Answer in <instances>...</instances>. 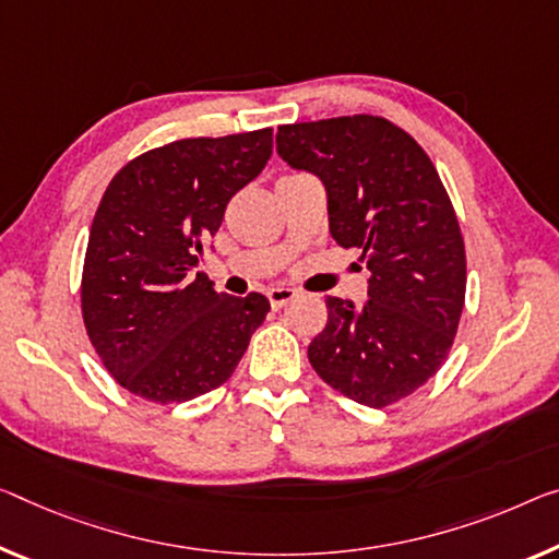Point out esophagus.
<instances>
[{"label":"esophagus","mask_w":559,"mask_h":559,"mask_svg":"<svg viewBox=\"0 0 559 559\" xmlns=\"http://www.w3.org/2000/svg\"><path fill=\"white\" fill-rule=\"evenodd\" d=\"M267 297H270V305L274 309H280V307H285L289 299L297 297V289H292V287H272L267 292Z\"/></svg>","instance_id":"obj_1"}]
</instances>
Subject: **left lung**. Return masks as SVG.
Masks as SVG:
<instances>
[{
	"mask_svg": "<svg viewBox=\"0 0 559 559\" xmlns=\"http://www.w3.org/2000/svg\"><path fill=\"white\" fill-rule=\"evenodd\" d=\"M277 154L322 179L332 239L362 250L369 270L365 305L328 297L309 362L359 405H392L435 377L465 307V242L442 179L405 130L372 115L282 124Z\"/></svg>",
	"mask_w": 559,
	"mask_h": 559,
	"instance_id": "obj_1",
	"label": "left lung"
}]
</instances>
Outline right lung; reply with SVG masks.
<instances>
[{"instance_id":"add662e5","label":"right lung","mask_w":559,"mask_h":559,"mask_svg":"<svg viewBox=\"0 0 559 559\" xmlns=\"http://www.w3.org/2000/svg\"><path fill=\"white\" fill-rule=\"evenodd\" d=\"M270 154L272 130L194 136L140 154L109 182L90 229L82 317L136 397L169 405L225 384L267 317L260 292L231 297L194 270Z\"/></svg>"}]
</instances>
